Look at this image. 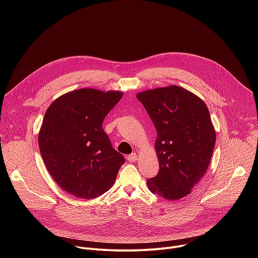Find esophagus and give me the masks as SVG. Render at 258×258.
Wrapping results in <instances>:
<instances>
[{
	"instance_id": "1",
	"label": "esophagus",
	"mask_w": 258,
	"mask_h": 258,
	"mask_svg": "<svg viewBox=\"0 0 258 258\" xmlns=\"http://www.w3.org/2000/svg\"><path fill=\"white\" fill-rule=\"evenodd\" d=\"M126 158H127V160H128L130 162H135V161L138 160V155H137L136 153H132V154L127 155Z\"/></svg>"
}]
</instances>
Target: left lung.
Listing matches in <instances>:
<instances>
[{"label":"left lung","instance_id":"8db88e82","mask_svg":"<svg viewBox=\"0 0 258 258\" xmlns=\"http://www.w3.org/2000/svg\"><path fill=\"white\" fill-rule=\"evenodd\" d=\"M137 98L157 132L159 171L147 179L149 190L166 200L189 195L205 174L215 146L207 106L177 86L145 91Z\"/></svg>","mask_w":258,"mask_h":258}]
</instances>
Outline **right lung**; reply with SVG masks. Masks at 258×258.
Returning <instances> with one entry per match:
<instances>
[{
    "label": "right lung",
    "mask_w": 258,
    "mask_h": 258,
    "mask_svg": "<svg viewBox=\"0 0 258 258\" xmlns=\"http://www.w3.org/2000/svg\"><path fill=\"white\" fill-rule=\"evenodd\" d=\"M122 93L81 89L56 99L48 108L39 146L48 171L65 192L93 199L113 185L125 159L102 124Z\"/></svg>",
    "instance_id": "right-lung-1"
}]
</instances>
